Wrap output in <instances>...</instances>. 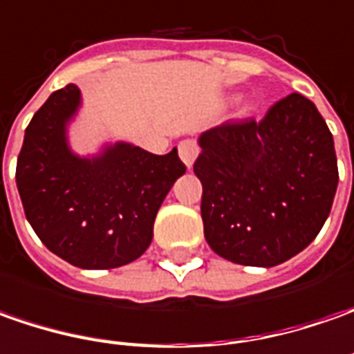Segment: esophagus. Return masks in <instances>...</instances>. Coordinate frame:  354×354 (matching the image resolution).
<instances>
[{
  "mask_svg": "<svg viewBox=\"0 0 354 354\" xmlns=\"http://www.w3.org/2000/svg\"><path fill=\"white\" fill-rule=\"evenodd\" d=\"M198 153H200V147H198V142H196V140L186 139L178 145V154H180L182 162L188 166V168L194 166V160H196Z\"/></svg>",
  "mask_w": 354,
  "mask_h": 354,
  "instance_id": "obj_1",
  "label": "esophagus"
}]
</instances>
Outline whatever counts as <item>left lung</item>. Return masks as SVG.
Segmentation results:
<instances>
[{
	"label": "left lung",
	"instance_id": "8db88e82",
	"mask_svg": "<svg viewBox=\"0 0 354 354\" xmlns=\"http://www.w3.org/2000/svg\"><path fill=\"white\" fill-rule=\"evenodd\" d=\"M200 178L207 245L227 261L270 268L306 249L329 217L339 172L333 135L301 93L262 121H227L201 133Z\"/></svg>",
	"mask_w": 354,
	"mask_h": 354
}]
</instances>
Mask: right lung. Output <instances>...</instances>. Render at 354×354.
Instances as JSON below:
<instances>
[{
	"label": "right lung",
	"mask_w": 354,
	"mask_h": 354,
	"mask_svg": "<svg viewBox=\"0 0 354 354\" xmlns=\"http://www.w3.org/2000/svg\"><path fill=\"white\" fill-rule=\"evenodd\" d=\"M80 105L76 84L50 93L25 129L15 180L46 249L78 268L107 270L149 249L154 217L186 166L178 149L158 156L123 140L80 156L68 142Z\"/></svg>",
	"instance_id": "add662e5"
}]
</instances>
